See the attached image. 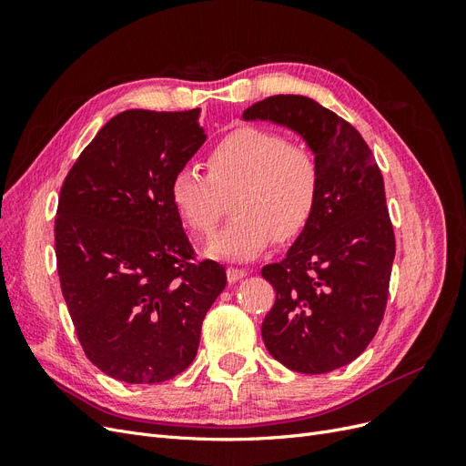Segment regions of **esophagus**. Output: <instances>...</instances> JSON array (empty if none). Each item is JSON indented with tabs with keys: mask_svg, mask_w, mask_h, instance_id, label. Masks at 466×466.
<instances>
[{
	"mask_svg": "<svg viewBox=\"0 0 466 466\" xmlns=\"http://www.w3.org/2000/svg\"><path fill=\"white\" fill-rule=\"evenodd\" d=\"M247 276V270H241V268H228V279L229 284H235V281L243 279Z\"/></svg>",
	"mask_w": 466,
	"mask_h": 466,
	"instance_id": "esophagus-1",
	"label": "esophagus"
}]
</instances>
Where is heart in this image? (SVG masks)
<instances>
[{
    "label": "heart",
    "mask_w": 466,
    "mask_h": 466,
    "mask_svg": "<svg viewBox=\"0 0 466 466\" xmlns=\"http://www.w3.org/2000/svg\"><path fill=\"white\" fill-rule=\"evenodd\" d=\"M208 175L178 168L168 198L182 223L209 235L221 216V194H229L235 216L206 247L209 258L248 262L272 243L299 235L319 200V171L307 151L270 130L237 128L209 149Z\"/></svg>",
    "instance_id": "b5f03b06"
}]
</instances>
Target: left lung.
Segmentation results:
<instances>
[{"label":"left lung","instance_id":"1","mask_svg":"<svg viewBox=\"0 0 466 466\" xmlns=\"http://www.w3.org/2000/svg\"><path fill=\"white\" fill-rule=\"evenodd\" d=\"M241 118L298 134L319 171L311 221L284 260L262 268L276 289L262 340L291 371H334L363 354L383 320L394 260L383 177L354 126L313 98L268 96Z\"/></svg>","mask_w":466,"mask_h":466}]
</instances>
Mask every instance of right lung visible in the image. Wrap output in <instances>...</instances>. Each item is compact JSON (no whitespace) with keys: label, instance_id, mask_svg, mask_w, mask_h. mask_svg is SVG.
<instances>
[{"label":"right lung","instance_id":"obj_1","mask_svg":"<svg viewBox=\"0 0 466 466\" xmlns=\"http://www.w3.org/2000/svg\"><path fill=\"white\" fill-rule=\"evenodd\" d=\"M198 112H120L60 190L56 260L69 317L86 356L130 385L188 368L228 284L218 262H194L168 198L173 175L206 142Z\"/></svg>","mask_w":466,"mask_h":466}]
</instances>
